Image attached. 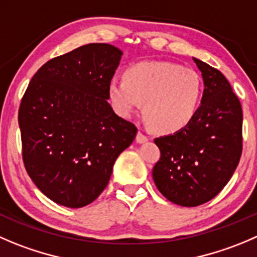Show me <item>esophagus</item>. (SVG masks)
<instances>
[{
  "label": "esophagus",
  "mask_w": 257,
  "mask_h": 257,
  "mask_svg": "<svg viewBox=\"0 0 257 257\" xmlns=\"http://www.w3.org/2000/svg\"><path fill=\"white\" fill-rule=\"evenodd\" d=\"M136 139H137V143H146V142H148V137L144 136L142 132H138Z\"/></svg>",
  "instance_id": "esophagus-1"
}]
</instances>
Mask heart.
<instances>
[{
  "label": "heart",
  "instance_id": "b5f03b06",
  "mask_svg": "<svg viewBox=\"0 0 257 257\" xmlns=\"http://www.w3.org/2000/svg\"><path fill=\"white\" fill-rule=\"evenodd\" d=\"M202 79L189 68L168 61H139L113 78L106 96L118 115L131 118L144 104V116L153 131L173 134L197 115L202 101Z\"/></svg>",
  "mask_w": 257,
  "mask_h": 257
}]
</instances>
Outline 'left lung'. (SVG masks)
<instances>
[{
	"instance_id": "8db88e82",
	"label": "left lung",
	"mask_w": 257,
	"mask_h": 257,
	"mask_svg": "<svg viewBox=\"0 0 257 257\" xmlns=\"http://www.w3.org/2000/svg\"><path fill=\"white\" fill-rule=\"evenodd\" d=\"M193 61L205 84L200 110L183 131L154 139L161 158L152 173L162 195L183 207L217 196L242 153L240 100L221 71L195 57Z\"/></svg>"
}]
</instances>
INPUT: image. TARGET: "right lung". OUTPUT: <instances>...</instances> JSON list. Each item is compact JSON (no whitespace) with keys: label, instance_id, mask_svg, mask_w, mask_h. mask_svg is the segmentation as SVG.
Listing matches in <instances>:
<instances>
[{"label":"right lung","instance_id":"add662e5","mask_svg":"<svg viewBox=\"0 0 257 257\" xmlns=\"http://www.w3.org/2000/svg\"><path fill=\"white\" fill-rule=\"evenodd\" d=\"M123 52L88 44L49 60L32 76L19 109L22 159L55 203L80 208L99 197L137 126L114 113L106 86Z\"/></svg>","mask_w":257,"mask_h":257}]
</instances>
